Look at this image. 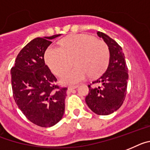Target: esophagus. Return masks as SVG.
I'll use <instances>...</instances> for the list:
<instances>
[{"instance_id": "esophagus-1", "label": "esophagus", "mask_w": 150, "mask_h": 150, "mask_svg": "<svg viewBox=\"0 0 150 150\" xmlns=\"http://www.w3.org/2000/svg\"><path fill=\"white\" fill-rule=\"evenodd\" d=\"M78 88L77 85H76V86L69 87V88H68V91H73V90H74V89H75V88Z\"/></svg>"}]
</instances>
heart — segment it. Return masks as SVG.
Wrapping results in <instances>:
<instances>
[{"mask_svg": "<svg viewBox=\"0 0 150 150\" xmlns=\"http://www.w3.org/2000/svg\"><path fill=\"white\" fill-rule=\"evenodd\" d=\"M61 47L50 46L46 49L44 59L46 65L56 75H61L64 85H72L81 82L88 76L97 78L105 71L110 61L109 47L103 40L85 33L68 36L60 41Z\"/></svg>", "mask_w": 150, "mask_h": 150, "instance_id": "heart-1", "label": "heart"}]
</instances>
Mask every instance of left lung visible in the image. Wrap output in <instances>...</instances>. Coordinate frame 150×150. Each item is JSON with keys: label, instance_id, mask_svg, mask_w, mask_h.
<instances>
[{"label": "left lung", "instance_id": "1", "mask_svg": "<svg viewBox=\"0 0 150 150\" xmlns=\"http://www.w3.org/2000/svg\"><path fill=\"white\" fill-rule=\"evenodd\" d=\"M97 34L107 43L110 50V61L106 71L93 84L100 86L91 88L85 98L88 108L98 115H108L121 107L127 94L128 73L122 48L104 33Z\"/></svg>", "mask_w": 150, "mask_h": 150}]
</instances>
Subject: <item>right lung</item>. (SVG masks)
Segmentation results:
<instances>
[{
  "instance_id": "add662e5",
  "label": "right lung",
  "mask_w": 150,
  "mask_h": 150,
  "mask_svg": "<svg viewBox=\"0 0 150 150\" xmlns=\"http://www.w3.org/2000/svg\"><path fill=\"white\" fill-rule=\"evenodd\" d=\"M61 34L31 40L17 55L11 71L15 102L30 121L50 127L62 118L67 88H60L57 79L45 64L44 54L51 40Z\"/></svg>"
}]
</instances>
